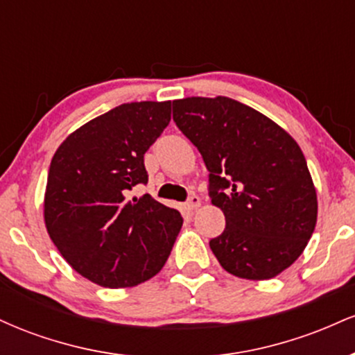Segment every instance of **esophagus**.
Segmentation results:
<instances>
[{
    "instance_id": "obj_1",
    "label": "esophagus",
    "mask_w": 355,
    "mask_h": 355,
    "mask_svg": "<svg viewBox=\"0 0 355 355\" xmlns=\"http://www.w3.org/2000/svg\"><path fill=\"white\" fill-rule=\"evenodd\" d=\"M185 205H187V209H189V210H197L198 207L202 205V198L197 197V195H191L189 200H187Z\"/></svg>"
}]
</instances>
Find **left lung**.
Returning <instances> with one entry per match:
<instances>
[{
    "label": "left lung",
    "instance_id": "obj_1",
    "mask_svg": "<svg viewBox=\"0 0 355 355\" xmlns=\"http://www.w3.org/2000/svg\"><path fill=\"white\" fill-rule=\"evenodd\" d=\"M173 121L200 152L211 203L225 215V230L210 240L220 266L247 280L291 267L317 223L315 187L294 138L227 96L175 100Z\"/></svg>",
    "mask_w": 355,
    "mask_h": 355
}]
</instances>
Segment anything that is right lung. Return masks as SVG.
Returning a JSON list of instances; mask_svg holds the SVG:
<instances>
[{
	"instance_id": "add662e5",
	"label": "right lung",
	"mask_w": 355,
	"mask_h": 355,
	"mask_svg": "<svg viewBox=\"0 0 355 355\" xmlns=\"http://www.w3.org/2000/svg\"><path fill=\"white\" fill-rule=\"evenodd\" d=\"M172 118V101H133L110 110L67 137L51 158L44 225L80 275L125 288L162 270L182 229L178 210L145 193L144 155Z\"/></svg>"
}]
</instances>
